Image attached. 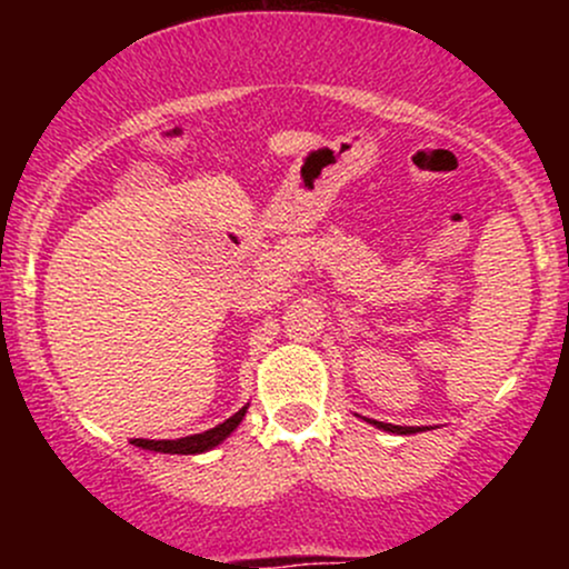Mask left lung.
Instances as JSON below:
<instances>
[{
    "instance_id": "1",
    "label": "left lung",
    "mask_w": 569,
    "mask_h": 569,
    "mask_svg": "<svg viewBox=\"0 0 569 569\" xmlns=\"http://www.w3.org/2000/svg\"><path fill=\"white\" fill-rule=\"evenodd\" d=\"M367 422L369 426H375V428H380V430H388V433H398V436H409V433H420L422 428H415V426H393V422H377V420H369L367 417Z\"/></svg>"
}]
</instances>
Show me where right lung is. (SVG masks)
<instances>
[{
  "instance_id": "right-lung-1",
  "label": "right lung",
  "mask_w": 569,
  "mask_h": 569,
  "mask_svg": "<svg viewBox=\"0 0 569 569\" xmlns=\"http://www.w3.org/2000/svg\"><path fill=\"white\" fill-rule=\"evenodd\" d=\"M248 411V403L240 411H234L230 420H224L221 426L211 428V430H202V433H194V436H184V439H162V441H154V439H130L133 447H141V449H149V452H162V455H202L208 452V449L219 447L221 441L227 439V436H232V430L243 422Z\"/></svg>"
}]
</instances>
